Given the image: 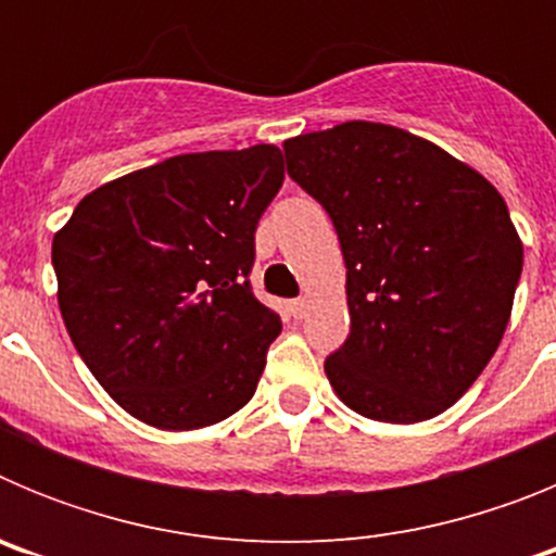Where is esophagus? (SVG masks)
<instances>
[{
    "instance_id": "1",
    "label": "esophagus",
    "mask_w": 556,
    "mask_h": 556,
    "mask_svg": "<svg viewBox=\"0 0 556 556\" xmlns=\"http://www.w3.org/2000/svg\"><path fill=\"white\" fill-rule=\"evenodd\" d=\"M306 308H308L306 298H298V301L289 303V312H292L294 320H301V317H306Z\"/></svg>"
}]
</instances>
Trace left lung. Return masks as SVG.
<instances>
[{
  "mask_svg": "<svg viewBox=\"0 0 556 556\" xmlns=\"http://www.w3.org/2000/svg\"><path fill=\"white\" fill-rule=\"evenodd\" d=\"M283 152L345 255L351 333L326 358L333 392L384 424L445 412L513 312L523 244L504 198L437 144L378 122L306 132Z\"/></svg>",
  "mask_w": 556,
  "mask_h": 556,
  "instance_id": "obj_1",
  "label": "left lung"
}]
</instances>
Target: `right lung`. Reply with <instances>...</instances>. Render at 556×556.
<instances>
[{"label":"right lung","instance_id":"obj_1","mask_svg":"<svg viewBox=\"0 0 556 556\" xmlns=\"http://www.w3.org/2000/svg\"><path fill=\"white\" fill-rule=\"evenodd\" d=\"M281 184L273 144L189 152L100 186L55 233L68 337L141 424L203 429L253 397L281 333L250 287L255 228Z\"/></svg>","mask_w":556,"mask_h":556}]
</instances>
